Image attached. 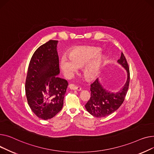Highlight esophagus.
Returning <instances> with one entry per match:
<instances>
[{
  "label": "esophagus",
  "instance_id": "esophagus-1",
  "mask_svg": "<svg viewBox=\"0 0 154 154\" xmlns=\"http://www.w3.org/2000/svg\"><path fill=\"white\" fill-rule=\"evenodd\" d=\"M69 87L71 89H73V90H77V91H81V87L77 86L75 85L74 84H69Z\"/></svg>",
  "mask_w": 154,
  "mask_h": 154
}]
</instances>
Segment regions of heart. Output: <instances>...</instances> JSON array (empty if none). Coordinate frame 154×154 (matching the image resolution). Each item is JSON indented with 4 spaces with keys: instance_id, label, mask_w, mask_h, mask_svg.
Instances as JSON below:
<instances>
[{
    "instance_id": "obj_1",
    "label": "heart",
    "mask_w": 154,
    "mask_h": 154,
    "mask_svg": "<svg viewBox=\"0 0 154 154\" xmlns=\"http://www.w3.org/2000/svg\"><path fill=\"white\" fill-rule=\"evenodd\" d=\"M100 50L96 48H79L71 52L70 57H63L60 61V66L65 73L74 72L78 66H84L97 57L100 53ZM102 58H99L91 64L88 65L85 69V75L89 79L94 78L101 69Z\"/></svg>"
}]
</instances>
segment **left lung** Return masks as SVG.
<instances>
[{
  "label": "left lung",
  "instance_id": "left-lung-1",
  "mask_svg": "<svg viewBox=\"0 0 154 154\" xmlns=\"http://www.w3.org/2000/svg\"><path fill=\"white\" fill-rule=\"evenodd\" d=\"M118 63L127 71L128 79L124 88L117 93H110L103 88L97 78L91 85V97L85 105L88 112L96 117H104L116 111L123 103L127 94L129 81L130 71L127 60L122 52Z\"/></svg>",
  "mask_w": 154,
  "mask_h": 154
}]
</instances>
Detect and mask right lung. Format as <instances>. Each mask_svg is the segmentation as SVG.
<instances>
[{
  "mask_svg": "<svg viewBox=\"0 0 154 154\" xmlns=\"http://www.w3.org/2000/svg\"><path fill=\"white\" fill-rule=\"evenodd\" d=\"M58 41L50 40L36 50L30 60L25 81V93L33 112L47 120L62 109L68 85L60 73Z\"/></svg>",
  "mask_w": 154,
  "mask_h": 154,
  "instance_id": "add662e5",
  "label": "right lung"
}]
</instances>
